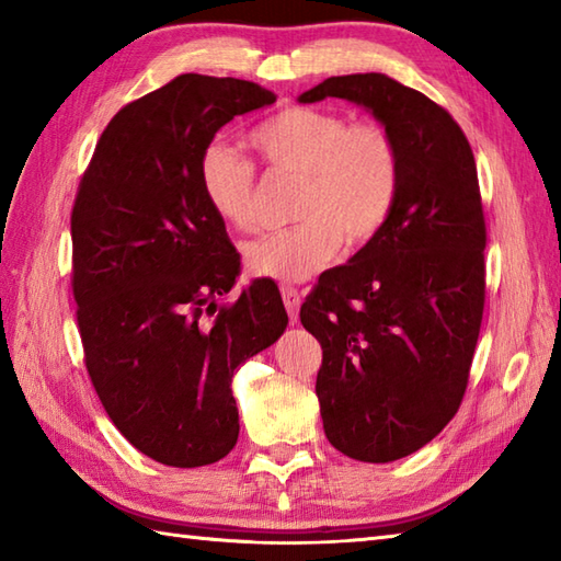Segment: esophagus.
I'll use <instances>...</instances> for the list:
<instances>
[{"label":"esophagus","mask_w":561,"mask_h":561,"mask_svg":"<svg viewBox=\"0 0 561 561\" xmlns=\"http://www.w3.org/2000/svg\"><path fill=\"white\" fill-rule=\"evenodd\" d=\"M282 299H284V306H287L289 320H291V323H296V320H299V308H301V294H299V289H294V287H289V284H284V287H282Z\"/></svg>","instance_id":"34e87169"}]
</instances>
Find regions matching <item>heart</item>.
Listing matches in <instances>:
<instances>
[{"label": "heart", "mask_w": 561, "mask_h": 561, "mask_svg": "<svg viewBox=\"0 0 561 561\" xmlns=\"http://www.w3.org/2000/svg\"><path fill=\"white\" fill-rule=\"evenodd\" d=\"M272 171L299 178L291 229L245 245L257 277L304 282L337 257L342 241L359 248L388 224L400 193V149L380 123H354L340 113L294 105L250 133ZM202 195L221 221L255 229V173L221 141L205 147L197 165Z\"/></svg>", "instance_id": "obj_1"}]
</instances>
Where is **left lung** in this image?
<instances>
[{
	"mask_svg": "<svg viewBox=\"0 0 561 561\" xmlns=\"http://www.w3.org/2000/svg\"><path fill=\"white\" fill-rule=\"evenodd\" d=\"M342 99L390 129L400 193L347 265L320 274L301 323L323 347L316 396L344 456L392 462L458 412L484 311V217L462 129L424 93L378 71L330 77L299 103Z\"/></svg>",
	"mask_w": 561,
	"mask_h": 561,
	"instance_id": "8db88e82",
	"label": "left lung"
}]
</instances>
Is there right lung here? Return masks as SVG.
<instances>
[{
	"mask_svg": "<svg viewBox=\"0 0 561 561\" xmlns=\"http://www.w3.org/2000/svg\"><path fill=\"white\" fill-rule=\"evenodd\" d=\"M274 101L253 81L175 77L103 129L71 211L91 383L117 432L171 468L229 456L241 428L233 374L289 323L272 279H253L216 311L241 255L197 178L214 135Z\"/></svg>",
	"mask_w": 561,
	"mask_h": 561,
	"instance_id": "1",
	"label": "right lung"
}]
</instances>
